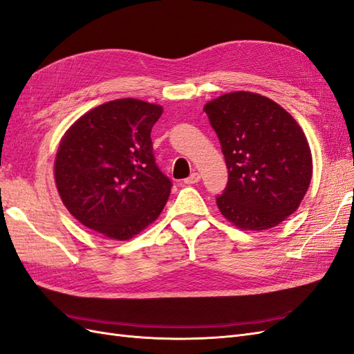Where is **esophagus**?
Instances as JSON below:
<instances>
[{
	"label": "esophagus",
	"instance_id": "esophagus-1",
	"mask_svg": "<svg viewBox=\"0 0 354 354\" xmlns=\"http://www.w3.org/2000/svg\"><path fill=\"white\" fill-rule=\"evenodd\" d=\"M199 180H201L199 173H192V174L185 180V183H186V185H195V183H198Z\"/></svg>",
	"mask_w": 354,
	"mask_h": 354
}]
</instances>
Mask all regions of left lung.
<instances>
[{
  "instance_id": "obj_1",
  "label": "left lung",
  "mask_w": 354,
  "mask_h": 354,
  "mask_svg": "<svg viewBox=\"0 0 354 354\" xmlns=\"http://www.w3.org/2000/svg\"><path fill=\"white\" fill-rule=\"evenodd\" d=\"M203 111L229 173L217 196L221 214L243 230L277 226L298 208L312 180L301 127L279 104L250 91L220 95Z\"/></svg>"
}]
</instances>
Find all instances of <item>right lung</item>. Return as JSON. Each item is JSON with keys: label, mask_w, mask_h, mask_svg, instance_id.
<instances>
[{"label": "right lung", "mask_w": 354, "mask_h": 354, "mask_svg": "<svg viewBox=\"0 0 354 354\" xmlns=\"http://www.w3.org/2000/svg\"><path fill=\"white\" fill-rule=\"evenodd\" d=\"M159 104L118 99L91 109L63 136L55 162L59 195L85 227L131 239L164 209L173 183L155 162Z\"/></svg>", "instance_id": "right-lung-1"}]
</instances>
